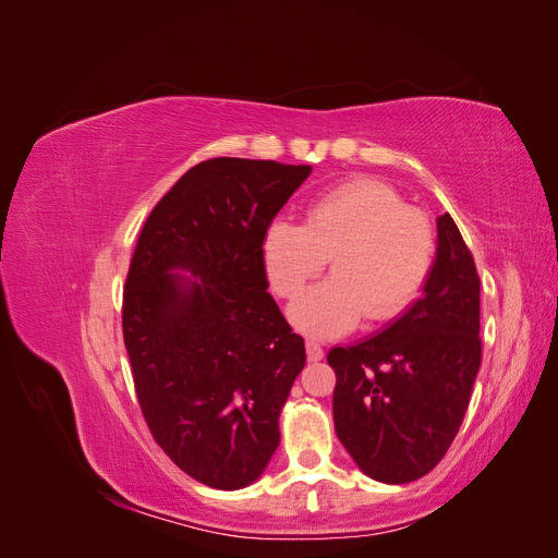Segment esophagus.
Instances as JSON below:
<instances>
[{"instance_id":"34e87169","label":"esophagus","mask_w":558,"mask_h":558,"mask_svg":"<svg viewBox=\"0 0 558 558\" xmlns=\"http://www.w3.org/2000/svg\"><path fill=\"white\" fill-rule=\"evenodd\" d=\"M324 347H320L318 342H314V340H310L307 342V359L310 361H320V359H324Z\"/></svg>"}]
</instances>
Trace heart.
<instances>
[{"mask_svg":"<svg viewBox=\"0 0 558 558\" xmlns=\"http://www.w3.org/2000/svg\"><path fill=\"white\" fill-rule=\"evenodd\" d=\"M330 258L332 277L302 295L293 324L332 337L398 318L426 289L437 234L426 211L379 179H351L316 195L305 223L277 218L265 230L263 263L279 298L295 300Z\"/></svg>","mask_w":558,"mask_h":558,"instance_id":"heart-1","label":"heart"}]
</instances>
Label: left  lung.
<instances>
[{"mask_svg": "<svg viewBox=\"0 0 558 558\" xmlns=\"http://www.w3.org/2000/svg\"><path fill=\"white\" fill-rule=\"evenodd\" d=\"M335 433L367 477L414 482L445 459L482 363L480 275L453 218H437L424 298L384 332L328 353Z\"/></svg>", "mask_w": 558, "mask_h": 558, "instance_id": "obj_1", "label": "left lung"}]
</instances>
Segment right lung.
<instances>
[{"label":"right lung","instance_id":"1","mask_svg":"<svg viewBox=\"0 0 558 558\" xmlns=\"http://www.w3.org/2000/svg\"><path fill=\"white\" fill-rule=\"evenodd\" d=\"M310 165L211 158L148 214L123 291V342L154 440L193 480L242 488L279 447L305 340L267 293L265 230ZM191 268L185 284L170 268Z\"/></svg>","mask_w":558,"mask_h":558}]
</instances>
